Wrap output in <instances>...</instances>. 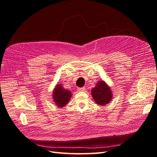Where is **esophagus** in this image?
Masks as SVG:
<instances>
[{"instance_id": "obj_1", "label": "esophagus", "mask_w": 157, "mask_h": 157, "mask_svg": "<svg viewBox=\"0 0 157 157\" xmlns=\"http://www.w3.org/2000/svg\"><path fill=\"white\" fill-rule=\"evenodd\" d=\"M78 91H84V90H85V88H84V87L78 88Z\"/></svg>"}]
</instances>
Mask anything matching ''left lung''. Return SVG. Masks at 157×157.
Returning a JSON list of instances; mask_svg holds the SVG:
<instances>
[{
    "instance_id": "left-lung-1",
    "label": "left lung",
    "mask_w": 157,
    "mask_h": 157,
    "mask_svg": "<svg viewBox=\"0 0 157 157\" xmlns=\"http://www.w3.org/2000/svg\"><path fill=\"white\" fill-rule=\"evenodd\" d=\"M92 96L99 105H105L111 101L113 94L110 87L103 80H99L92 88Z\"/></svg>"
}]
</instances>
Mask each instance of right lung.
Segmentation results:
<instances>
[{
    "instance_id": "obj_1",
    "label": "right lung",
    "mask_w": 157,
    "mask_h": 157,
    "mask_svg": "<svg viewBox=\"0 0 157 157\" xmlns=\"http://www.w3.org/2000/svg\"><path fill=\"white\" fill-rule=\"evenodd\" d=\"M71 92L65 89L61 84H57L53 91V99L56 105L63 107L66 105L71 98Z\"/></svg>"
}]
</instances>
